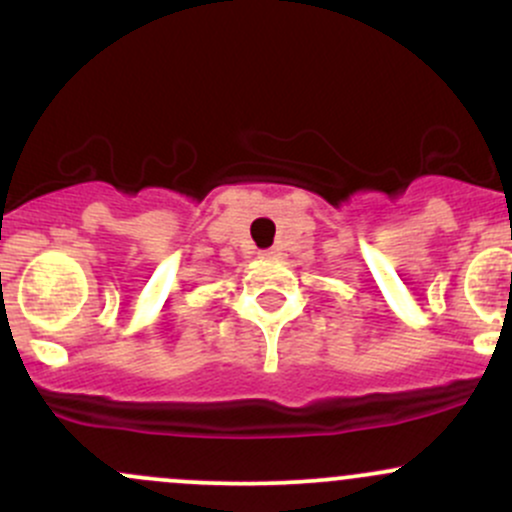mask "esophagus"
<instances>
[{
  "label": "esophagus",
  "instance_id": "34e87169",
  "mask_svg": "<svg viewBox=\"0 0 512 512\" xmlns=\"http://www.w3.org/2000/svg\"><path fill=\"white\" fill-rule=\"evenodd\" d=\"M258 256H261L263 261H276V258H280V251L278 249H263V251H258Z\"/></svg>",
  "mask_w": 512,
  "mask_h": 512
}]
</instances>
